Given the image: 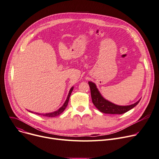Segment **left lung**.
Instances as JSON below:
<instances>
[{
    "instance_id": "8db88e82",
    "label": "left lung",
    "mask_w": 159,
    "mask_h": 159,
    "mask_svg": "<svg viewBox=\"0 0 159 159\" xmlns=\"http://www.w3.org/2000/svg\"><path fill=\"white\" fill-rule=\"evenodd\" d=\"M89 84L90 88L91 97L93 104L101 112L104 113L119 115L125 113L135 107L141 100L139 99L137 102L129 106H118L104 99L101 96L98 90H97L96 85L93 83L89 81Z\"/></svg>"
}]
</instances>
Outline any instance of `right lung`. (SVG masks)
Instances as JSON below:
<instances>
[{
	"label": "right lung",
	"instance_id": "right-lung-1",
	"mask_svg": "<svg viewBox=\"0 0 159 159\" xmlns=\"http://www.w3.org/2000/svg\"><path fill=\"white\" fill-rule=\"evenodd\" d=\"M72 90H73V87H72V88L70 89V91H69V92L68 96H67V98L66 102H64V105H63L62 107H61L59 109H58L57 111H55V112H53V113H50L40 114V113H35V114L39 115H43V116H46V117H55V116H57L60 115L61 113H62L65 110L66 107H67V104H68V102H69V97H70V94H71V92H72ZM30 112H32V111H30Z\"/></svg>",
	"mask_w": 159,
	"mask_h": 159
}]
</instances>
